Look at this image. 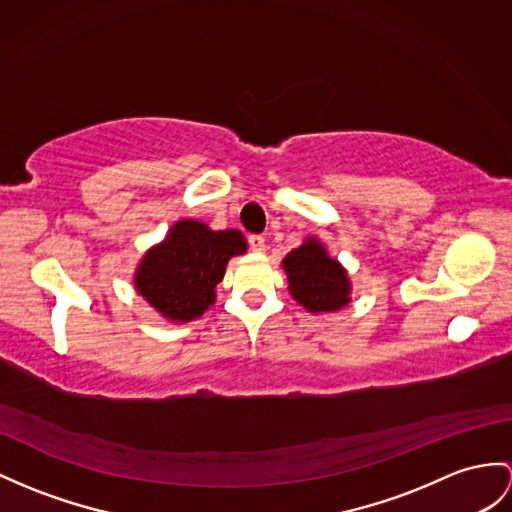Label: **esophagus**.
Returning a JSON list of instances; mask_svg holds the SVG:
<instances>
[{
  "instance_id": "obj_1",
  "label": "esophagus",
  "mask_w": 512,
  "mask_h": 512,
  "mask_svg": "<svg viewBox=\"0 0 512 512\" xmlns=\"http://www.w3.org/2000/svg\"><path fill=\"white\" fill-rule=\"evenodd\" d=\"M249 247H252L254 252H258V254L265 252V239L260 234H252V236H249Z\"/></svg>"
}]
</instances>
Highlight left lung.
<instances>
[{
  "instance_id": "1",
  "label": "left lung",
  "mask_w": 512,
  "mask_h": 512,
  "mask_svg": "<svg viewBox=\"0 0 512 512\" xmlns=\"http://www.w3.org/2000/svg\"><path fill=\"white\" fill-rule=\"evenodd\" d=\"M282 269L289 280L291 297L308 313H339L352 302V280L347 269L328 254L317 236H306L302 245L291 249L282 260Z\"/></svg>"
}]
</instances>
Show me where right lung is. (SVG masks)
<instances>
[{
	"label": "right lung",
	"instance_id": "right-lung-1",
	"mask_svg": "<svg viewBox=\"0 0 512 512\" xmlns=\"http://www.w3.org/2000/svg\"><path fill=\"white\" fill-rule=\"evenodd\" d=\"M247 252L239 230H213L204 221L180 219L149 247L134 271V289L171 323H189L215 304L228 260Z\"/></svg>",
	"mask_w": 512,
	"mask_h": 512
}]
</instances>
